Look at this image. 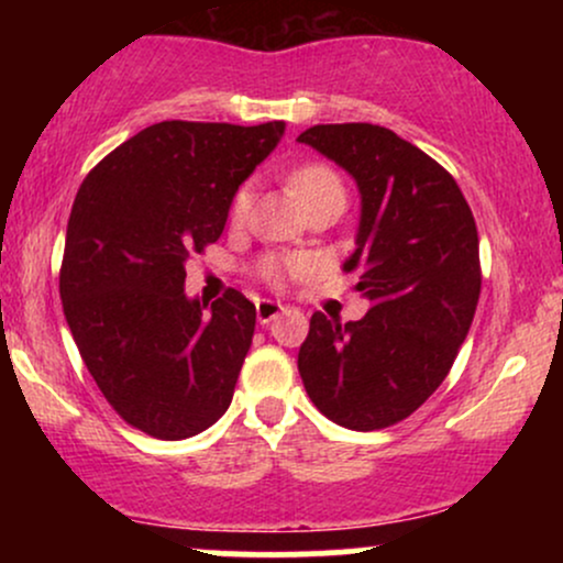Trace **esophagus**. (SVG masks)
I'll list each match as a JSON object with an SVG mask.
<instances>
[{
  "instance_id": "obj_1",
  "label": "esophagus",
  "mask_w": 563,
  "mask_h": 563,
  "mask_svg": "<svg viewBox=\"0 0 563 563\" xmlns=\"http://www.w3.org/2000/svg\"><path fill=\"white\" fill-rule=\"evenodd\" d=\"M280 312H283L280 301H273V299L256 301V320H260L262 325H269V322H273Z\"/></svg>"
}]
</instances>
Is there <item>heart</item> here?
I'll return each mask as SVG.
<instances>
[{"label":"heart","mask_w":563,"mask_h":563,"mask_svg":"<svg viewBox=\"0 0 563 563\" xmlns=\"http://www.w3.org/2000/svg\"><path fill=\"white\" fill-rule=\"evenodd\" d=\"M290 185L296 187V192H299L303 203H309V200L314 198H322V196H344V187H341L339 177L328 169V166H301V169H296L294 174H290ZM251 187L245 185L241 187V190L235 192V198H232V219H241L249 214L251 209ZM286 267H296V262H267L264 264V275H267V280H280L283 277V269Z\"/></svg>","instance_id":"heart-1"}]
</instances>
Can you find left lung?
<instances>
[{
	"instance_id": "1",
	"label": "left lung",
	"mask_w": 563,
	"mask_h": 563,
	"mask_svg": "<svg viewBox=\"0 0 563 563\" xmlns=\"http://www.w3.org/2000/svg\"><path fill=\"white\" fill-rule=\"evenodd\" d=\"M299 142L357 185V249L344 273L371 301L346 325L312 314L303 389L344 429H386L439 389L466 341L482 288L474 214L455 179L391 129L320 124Z\"/></svg>"
}]
</instances>
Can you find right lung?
I'll return each instance as SVG.
<instances>
[{
  "label": "right lung",
  "mask_w": 563,
  "mask_h": 563,
  "mask_svg": "<svg viewBox=\"0 0 563 563\" xmlns=\"http://www.w3.org/2000/svg\"><path fill=\"white\" fill-rule=\"evenodd\" d=\"M286 134L161 121L89 172L70 209L60 299L102 397L156 439L196 437L232 402L256 307L185 294L190 254L222 235L238 187Z\"/></svg>",
  "instance_id": "add662e5"
}]
</instances>
